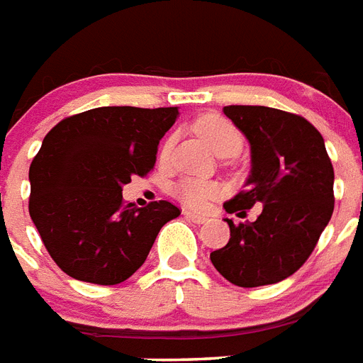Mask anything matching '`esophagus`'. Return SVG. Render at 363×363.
Here are the masks:
<instances>
[{
    "label": "esophagus",
    "instance_id": "esophagus-1",
    "mask_svg": "<svg viewBox=\"0 0 363 363\" xmlns=\"http://www.w3.org/2000/svg\"><path fill=\"white\" fill-rule=\"evenodd\" d=\"M184 216L189 219V221L196 223V225H202V223L208 221V217L200 216V213H193V211H184Z\"/></svg>",
    "mask_w": 363,
    "mask_h": 363
}]
</instances>
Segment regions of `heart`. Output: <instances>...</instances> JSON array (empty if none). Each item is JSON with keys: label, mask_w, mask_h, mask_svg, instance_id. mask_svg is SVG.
Here are the masks:
<instances>
[{"label": "heart", "mask_w": 363, "mask_h": 363, "mask_svg": "<svg viewBox=\"0 0 363 363\" xmlns=\"http://www.w3.org/2000/svg\"><path fill=\"white\" fill-rule=\"evenodd\" d=\"M195 131L219 157H232L242 150L243 138L242 133L230 120L223 118L219 114H204L195 121ZM174 138L168 136L161 146V159H168L172 152ZM217 193V187L213 184L202 182V179L185 178L176 185V195L184 204L191 208H202V206Z\"/></svg>", "instance_id": "b5f03b06"}]
</instances>
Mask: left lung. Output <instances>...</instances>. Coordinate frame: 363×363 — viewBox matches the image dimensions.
Segmentation results:
<instances>
[{
  "label": "left lung",
  "mask_w": 363,
  "mask_h": 363,
  "mask_svg": "<svg viewBox=\"0 0 363 363\" xmlns=\"http://www.w3.org/2000/svg\"><path fill=\"white\" fill-rule=\"evenodd\" d=\"M223 112L251 144L247 187L223 204L253 223H232L230 240L210 255L232 285H274L306 264L333 213V167L317 127L285 110L230 104Z\"/></svg>",
  "instance_id": "left-lung-1"
}]
</instances>
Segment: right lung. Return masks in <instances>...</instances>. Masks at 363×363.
Returning a JSON list of instances; mask_svg holds the SVG:
<instances>
[{
  "mask_svg": "<svg viewBox=\"0 0 363 363\" xmlns=\"http://www.w3.org/2000/svg\"><path fill=\"white\" fill-rule=\"evenodd\" d=\"M178 106H101L54 125L30 167V216L52 260L78 281L118 285L140 268L164 223L168 200L125 204L121 187L155 167Z\"/></svg>",
  "mask_w": 363,
  "mask_h": 363,
  "instance_id": "right-lung-1",
  "label": "right lung"
}]
</instances>
